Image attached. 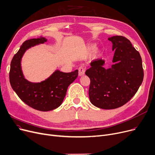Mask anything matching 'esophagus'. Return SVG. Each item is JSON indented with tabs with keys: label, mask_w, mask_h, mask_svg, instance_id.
Instances as JSON below:
<instances>
[{
	"label": "esophagus",
	"mask_w": 155,
	"mask_h": 155,
	"mask_svg": "<svg viewBox=\"0 0 155 155\" xmlns=\"http://www.w3.org/2000/svg\"><path fill=\"white\" fill-rule=\"evenodd\" d=\"M78 70H79V76H83V75L84 74L86 69H85V68L84 67H82V66L79 67Z\"/></svg>",
	"instance_id": "obj_1"
}]
</instances>
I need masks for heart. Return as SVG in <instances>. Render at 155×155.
I'll return each mask as SVG.
<instances>
[{"label": "heart", "mask_w": 155, "mask_h": 155, "mask_svg": "<svg viewBox=\"0 0 155 155\" xmlns=\"http://www.w3.org/2000/svg\"><path fill=\"white\" fill-rule=\"evenodd\" d=\"M95 49H96V45L94 44L90 45L88 47V51L89 52V53H93L95 51ZM96 54H97V53Z\"/></svg>", "instance_id": "1"}]
</instances>
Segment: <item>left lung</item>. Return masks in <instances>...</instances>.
Listing matches in <instances>:
<instances>
[{"instance_id": "8db88e82", "label": "left lung", "mask_w": 155, "mask_h": 155, "mask_svg": "<svg viewBox=\"0 0 155 155\" xmlns=\"http://www.w3.org/2000/svg\"><path fill=\"white\" fill-rule=\"evenodd\" d=\"M114 51L113 64L105 69L104 61L97 59L91 62L85 74L91 81L90 101L94 106L113 110L128 103L138 91L144 77L142 59L131 42L123 36L109 38Z\"/></svg>"}]
</instances>
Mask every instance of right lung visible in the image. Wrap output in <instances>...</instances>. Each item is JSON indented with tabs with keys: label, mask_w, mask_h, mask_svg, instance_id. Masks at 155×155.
Wrapping results in <instances>:
<instances>
[{
	"label": "right lung",
	"mask_w": 155,
	"mask_h": 155,
	"mask_svg": "<svg viewBox=\"0 0 155 155\" xmlns=\"http://www.w3.org/2000/svg\"><path fill=\"white\" fill-rule=\"evenodd\" d=\"M47 41L45 38L25 41L14 56L9 72L11 85L17 96L27 105L41 111H51L60 106L68 86L78 76V69L71 72L56 70L41 83H31L25 79L21 68L24 54L31 47Z\"/></svg>",
	"instance_id": "1"
}]
</instances>
